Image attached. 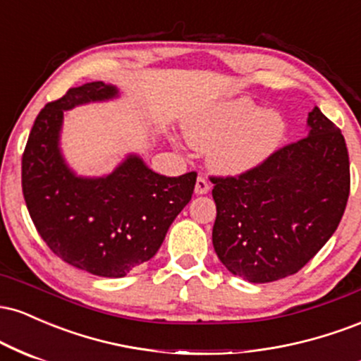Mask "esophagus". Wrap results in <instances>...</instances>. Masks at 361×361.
Masks as SVG:
<instances>
[{
  "label": "esophagus",
  "mask_w": 361,
  "mask_h": 361,
  "mask_svg": "<svg viewBox=\"0 0 361 361\" xmlns=\"http://www.w3.org/2000/svg\"><path fill=\"white\" fill-rule=\"evenodd\" d=\"M209 190H210L209 181H207L204 176H198L197 178V183H195V193H197V195H205V193H209Z\"/></svg>",
  "instance_id": "34e87169"
}]
</instances>
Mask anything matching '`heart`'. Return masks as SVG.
I'll use <instances>...</instances> for the list:
<instances>
[{
  "instance_id": "obj_1",
  "label": "heart",
  "mask_w": 361,
  "mask_h": 361,
  "mask_svg": "<svg viewBox=\"0 0 361 361\" xmlns=\"http://www.w3.org/2000/svg\"><path fill=\"white\" fill-rule=\"evenodd\" d=\"M287 120L276 110H261L247 97L214 103L183 122L186 140L207 152L212 171L239 176L259 168L287 137Z\"/></svg>"
}]
</instances>
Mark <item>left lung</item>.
Listing matches in <instances>:
<instances>
[{
	"label": "left lung",
	"instance_id": "obj_1",
	"mask_svg": "<svg viewBox=\"0 0 361 361\" xmlns=\"http://www.w3.org/2000/svg\"><path fill=\"white\" fill-rule=\"evenodd\" d=\"M307 137L238 178H210L214 250L233 275L268 283L293 275L338 229L350 195L341 130L317 106Z\"/></svg>",
	"mask_w": 361,
	"mask_h": 361
}]
</instances>
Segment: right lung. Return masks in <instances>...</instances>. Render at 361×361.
Wrapping results in <instances>:
<instances>
[{"label": "right lung", "mask_w": 361, "mask_h": 361, "mask_svg": "<svg viewBox=\"0 0 361 361\" xmlns=\"http://www.w3.org/2000/svg\"><path fill=\"white\" fill-rule=\"evenodd\" d=\"M103 81L71 88L37 115L22 157V188L40 238L62 261L120 279L156 255L176 215L192 200L197 173L157 175L128 154L105 176H80L61 151L64 111L118 98Z\"/></svg>", "instance_id": "right-lung-1"}]
</instances>
